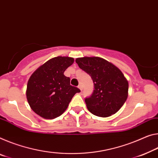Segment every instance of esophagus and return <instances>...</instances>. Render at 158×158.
<instances>
[{"instance_id": "34e87169", "label": "esophagus", "mask_w": 158, "mask_h": 158, "mask_svg": "<svg viewBox=\"0 0 158 158\" xmlns=\"http://www.w3.org/2000/svg\"><path fill=\"white\" fill-rule=\"evenodd\" d=\"M78 88L81 90V91H82V90H83V87H82V85L81 84H79V86H78Z\"/></svg>"}]
</instances>
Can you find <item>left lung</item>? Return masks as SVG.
Listing matches in <instances>:
<instances>
[{
    "label": "left lung",
    "mask_w": 158,
    "mask_h": 158,
    "mask_svg": "<svg viewBox=\"0 0 158 158\" xmlns=\"http://www.w3.org/2000/svg\"><path fill=\"white\" fill-rule=\"evenodd\" d=\"M80 69L90 75L94 90L85 98L87 108L92 114L107 117L121 108L128 96L129 84L116 66L98 57L76 59Z\"/></svg>",
    "instance_id": "left-lung-1"
}]
</instances>
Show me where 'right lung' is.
Returning a JSON list of instances; mask_svg holds the SVG:
<instances>
[{
  "instance_id": "right-lung-1",
  "label": "right lung",
  "mask_w": 158,
  "mask_h": 158,
  "mask_svg": "<svg viewBox=\"0 0 158 158\" xmlns=\"http://www.w3.org/2000/svg\"><path fill=\"white\" fill-rule=\"evenodd\" d=\"M74 59L69 57H53L39 67L27 83V98L34 112L45 119L60 116L80 89L70 85L69 77L64 72L72 65Z\"/></svg>"
}]
</instances>
